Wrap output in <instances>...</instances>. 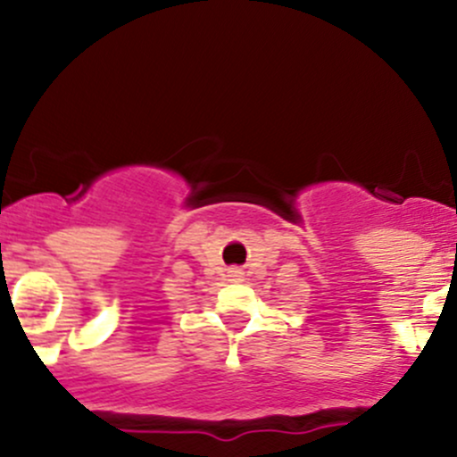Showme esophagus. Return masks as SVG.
Masks as SVG:
<instances>
[{
    "label": "esophagus",
    "instance_id": "34e87169",
    "mask_svg": "<svg viewBox=\"0 0 457 457\" xmlns=\"http://www.w3.org/2000/svg\"><path fill=\"white\" fill-rule=\"evenodd\" d=\"M228 276H229V278H232V280H243V271L238 270V267H229Z\"/></svg>",
    "mask_w": 457,
    "mask_h": 457
}]
</instances>
